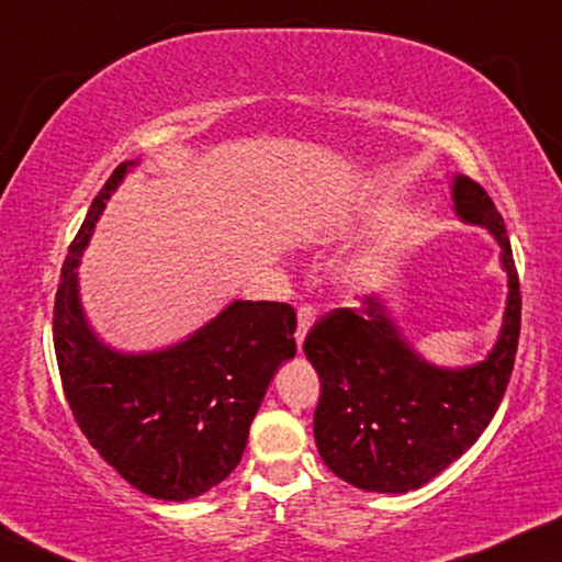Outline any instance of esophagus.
<instances>
[{
  "label": "esophagus",
  "mask_w": 562,
  "mask_h": 562,
  "mask_svg": "<svg viewBox=\"0 0 562 562\" xmlns=\"http://www.w3.org/2000/svg\"><path fill=\"white\" fill-rule=\"evenodd\" d=\"M314 318H316V308L314 306L304 304V306L299 308V326H296V344H299V349H301V344H304L306 334L311 329V324H314Z\"/></svg>",
  "instance_id": "1"
}]
</instances>
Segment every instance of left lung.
I'll return each instance as SVG.
<instances>
[{
  "instance_id": "8db88e82",
  "label": "left lung",
  "mask_w": 562,
  "mask_h": 562,
  "mask_svg": "<svg viewBox=\"0 0 562 562\" xmlns=\"http://www.w3.org/2000/svg\"><path fill=\"white\" fill-rule=\"evenodd\" d=\"M454 211L497 238L507 271L503 331L485 361L439 369L402 339L374 296L334 308L311 326L306 359L322 379L314 437L322 460L349 485L400 492L431 477L477 442L503 402L520 339V279L503 215L477 180L457 176Z\"/></svg>"
}]
</instances>
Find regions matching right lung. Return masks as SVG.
<instances>
[{
    "label": "right lung",
    "mask_w": 562,
    "mask_h": 562,
    "mask_svg": "<svg viewBox=\"0 0 562 562\" xmlns=\"http://www.w3.org/2000/svg\"><path fill=\"white\" fill-rule=\"evenodd\" d=\"M131 166L112 170L70 244L52 336L67 404L88 442L145 495L183 503L236 470L276 369L296 353V311L279 301H233L170 349L105 347L85 322L75 269Z\"/></svg>",
    "instance_id": "right-lung-1"
}]
</instances>
